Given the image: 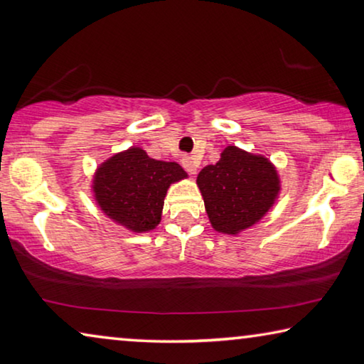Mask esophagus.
<instances>
[{"mask_svg":"<svg viewBox=\"0 0 364 364\" xmlns=\"http://www.w3.org/2000/svg\"><path fill=\"white\" fill-rule=\"evenodd\" d=\"M181 164L184 166V170H186L189 175H196V171H198V161H196L193 157L184 155V157L181 159Z\"/></svg>","mask_w":364,"mask_h":364,"instance_id":"esophagus-1","label":"esophagus"}]
</instances>
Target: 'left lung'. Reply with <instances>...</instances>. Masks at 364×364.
Masks as SVG:
<instances>
[{
  "instance_id": "left-lung-1",
  "label": "left lung",
  "mask_w": 364,
  "mask_h": 364,
  "mask_svg": "<svg viewBox=\"0 0 364 364\" xmlns=\"http://www.w3.org/2000/svg\"><path fill=\"white\" fill-rule=\"evenodd\" d=\"M196 183L212 228L233 236L261 220L280 194L272 161L236 146L225 147L220 160L204 166Z\"/></svg>"
}]
</instances>
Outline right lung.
Instances as JSON below:
<instances>
[{"label": "right lung", "instance_id": "right-lung-1", "mask_svg": "<svg viewBox=\"0 0 364 364\" xmlns=\"http://www.w3.org/2000/svg\"><path fill=\"white\" fill-rule=\"evenodd\" d=\"M188 178L176 161L155 160L141 147H129L97 166L92 193L99 209L132 233L157 228L165 196L173 183Z\"/></svg>", "mask_w": 364, "mask_h": 364}]
</instances>
